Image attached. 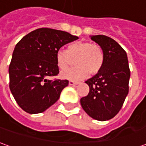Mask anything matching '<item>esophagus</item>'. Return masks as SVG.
<instances>
[{"mask_svg":"<svg viewBox=\"0 0 146 146\" xmlns=\"http://www.w3.org/2000/svg\"><path fill=\"white\" fill-rule=\"evenodd\" d=\"M69 84L70 86H75L76 84H78V83L77 82H74V81H72V80H70V82H69Z\"/></svg>","mask_w":146,"mask_h":146,"instance_id":"1","label":"esophagus"}]
</instances>
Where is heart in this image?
Returning <instances> with one entry per match:
<instances>
[{
    "label": "heart",
    "instance_id": "obj_1",
    "mask_svg": "<svg viewBox=\"0 0 146 146\" xmlns=\"http://www.w3.org/2000/svg\"><path fill=\"white\" fill-rule=\"evenodd\" d=\"M56 65L62 71L66 70L75 60L76 67L61 73L62 79L80 80L89 75L94 76L103 67L105 54L100 45L88 41L70 44L67 50L59 49L55 55Z\"/></svg>",
    "mask_w": 146,
    "mask_h": 146
}]
</instances>
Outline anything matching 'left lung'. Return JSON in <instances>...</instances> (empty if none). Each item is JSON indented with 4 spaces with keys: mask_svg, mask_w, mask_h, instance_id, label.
<instances>
[{
    "mask_svg": "<svg viewBox=\"0 0 146 146\" xmlns=\"http://www.w3.org/2000/svg\"><path fill=\"white\" fill-rule=\"evenodd\" d=\"M91 39L102 48L105 61L100 72L85 81L90 91L80 98V104L93 119L106 121L122 108L128 94L131 72L127 53L117 42L105 35Z\"/></svg>",
    "mask_w": 146,
    "mask_h": 146,
    "instance_id": "obj_1",
    "label": "left lung"
}]
</instances>
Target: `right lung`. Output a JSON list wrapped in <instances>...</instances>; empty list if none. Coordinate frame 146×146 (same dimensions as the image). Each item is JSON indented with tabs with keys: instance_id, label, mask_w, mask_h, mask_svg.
Instances as JSON below:
<instances>
[{
	"instance_id": "1",
	"label": "right lung",
	"mask_w": 146,
	"mask_h": 146,
	"mask_svg": "<svg viewBox=\"0 0 146 146\" xmlns=\"http://www.w3.org/2000/svg\"><path fill=\"white\" fill-rule=\"evenodd\" d=\"M77 39L65 31L40 28L15 45L8 70L9 88L25 112L43 113L58 101L69 80L48 78L59 73L55 60L58 50Z\"/></svg>"
}]
</instances>
